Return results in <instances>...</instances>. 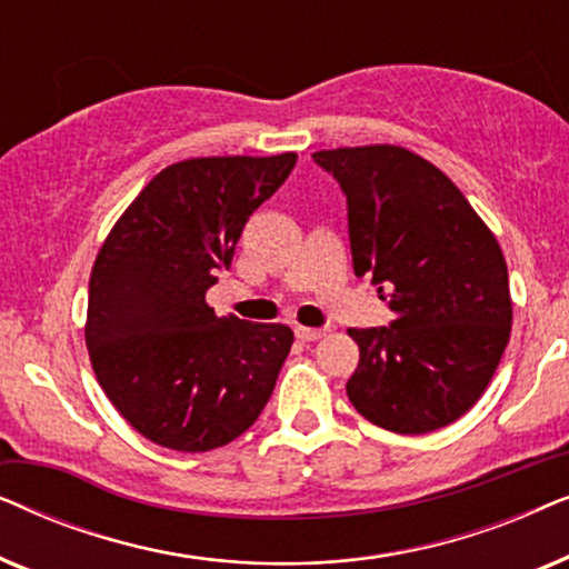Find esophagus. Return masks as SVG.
Returning a JSON list of instances; mask_svg holds the SVG:
<instances>
[{"mask_svg":"<svg viewBox=\"0 0 569 569\" xmlns=\"http://www.w3.org/2000/svg\"><path fill=\"white\" fill-rule=\"evenodd\" d=\"M295 337L300 341H318L326 337V329H308V326H295Z\"/></svg>","mask_w":569,"mask_h":569,"instance_id":"esophagus-1","label":"esophagus"}]
</instances>
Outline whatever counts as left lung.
I'll list each match as a JSON object with an SVG mask.
<instances>
[{"mask_svg": "<svg viewBox=\"0 0 569 569\" xmlns=\"http://www.w3.org/2000/svg\"><path fill=\"white\" fill-rule=\"evenodd\" d=\"M347 197L355 274L388 290L393 321L349 329L352 407L401 435L463 417L508 347L512 302L500 246L450 178L391 144L313 154Z\"/></svg>", "mask_w": 569, "mask_h": 569, "instance_id": "obj_1", "label": "left lung"}]
</instances>
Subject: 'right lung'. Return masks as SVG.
Returning <instances> with one entry per match:
<instances>
[{"instance_id": "obj_1", "label": "right lung", "mask_w": 569, "mask_h": 569, "mask_svg": "<svg viewBox=\"0 0 569 569\" xmlns=\"http://www.w3.org/2000/svg\"><path fill=\"white\" fill-rule=\"evenodd\" d=\"M295 160L284 152L168 166L100 248L84 326L92 370L121 417L162 448L228 446L274 391L290 326L214 316L207 290Z\"/></svg>"}]
</instances>
